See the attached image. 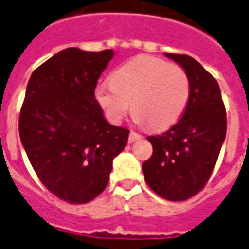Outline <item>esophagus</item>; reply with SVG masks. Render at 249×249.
Returning <instances> with one entry per match:
<instances>
[{
  "instance_id": "obj_1",
  "label": "esophagus",
  "mask_w": 249,
  "mask_h": 249,
  "mask_svg": "<svg viewBox=\"0 0 249 249\" xmlns=\"http://www.w3.org/2000/svg\"><path fill=\"white\" fill-rule=\"evenodd\" d=\"M140 139H142V136L139 135V133H136V132H130L129 137H128V141H129V142H135V141L140 140Z\"/></svg>"
}]
</instances>
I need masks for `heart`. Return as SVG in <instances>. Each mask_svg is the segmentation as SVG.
Returning a JSON list of instances; mask_svg holds the SVG:
<instances>
[{"instance_id": "obj_1", "label": "heart", "mask_w": 249, "mask_h": 249, "mask_svg": "<svg viewBox=\"0 0 249 249\" xmlns=\"http://www.w3.org/2000/svg\"><path fill=\"white\" fill-rule=\"evenodd\" d=\"M191 82L187 71L176 64L153 56H139L117 68L112 82L94 88V97L112 123L129 112L137 123L153 130L167 129L187 108Z\"/></svg>"}]
</instances>
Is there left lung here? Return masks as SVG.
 I'll use <instances>...</instances> for the list:
<instances>
[{
	"instance_id": "8db88e82",
	"label": "left lung",
	"mask_w": 249,
	"mask_h": 249,
	"mask_svg": "<svg viewBox=\"0 0 249 249\" xmlns=\"http://www.w3.org/2000/svg\"><path fill=\"white\" fill-rule=\"evenodd\" d=\"M187 71L191 96L178 124L146 137L153 146L142 164L146 184L169 201H184L204 188L227 133L225 107L217 81L195 58L165 53Z\"/></svg>"
}]
</instances>
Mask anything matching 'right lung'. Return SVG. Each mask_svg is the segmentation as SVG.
Returning <instances> with one entry per match:
<instances>
[{
  "mask_svg": "<svg viewBox=\"0 0 249 249\" xmlns=\"http://www.w3.org/2000/svg\"><path fill=\"white\" fill-rule=\"evenodd\" d=\"M113 54L68 48L38 66L26 87L21 142L41 183L66 203L97 197L128 142L129 130L109 124L94 98Z\"/></svg>",
  "mask_w": 249,
  "mask_h": 249,
  "instance_id": "add662e5",
  "label": "right lung"
}]
</instances>
